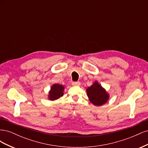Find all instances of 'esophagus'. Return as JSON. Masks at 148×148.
<instances>
[{
    "mask_svg": "<svg viewBox=\"0 0 148 148\" xmlns=\"http://www.w3.org/2000/svg\"><path fill=\"white\" fill-rule=\"evenodd\" d=\"M71 84L73 85V86H79L80 85V82H72V83H71Z\"/></svg>",
    "mask_w": 148,
    "mask_h": 148,
    "instance_id": "1",
    "label": "esophagus"
}]
</instances>
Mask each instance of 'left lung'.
I'll return each instance as SVG.
<instances>
[{"label": "left lung", "mask_w": 148, "mask_h": 148, "mask_svg": "<svg viewBox=\"0 0 148 148\" xmlns=\"http://www.w3.org/2000/svg\"><path fill=\"white\" fill-rule=\"evenodd\" d=\"M87 95L89 101L95 106H102L109 99V95L97 82L86 89Z\"/></svg>", "instance_id": "8db88e82"}]
</instances>
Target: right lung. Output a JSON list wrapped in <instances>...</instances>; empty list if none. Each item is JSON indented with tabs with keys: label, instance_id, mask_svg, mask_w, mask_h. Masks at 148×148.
Returning <instances> with one entry per match:
<instances>
[{
	"label": "right lung",
	"instance_id": "right-lung-1",
	"mask_svg": "<svg viewBox=\"0 0 148 148\" xmlns=\"http://www.w3.org/2000/svg\"><path fill=\"white\" fill-rule=\"evenodd\" d=\"M64 87L59 84H54L52 85L49 94V99L55 101L59 99L64 95Z\"/></svg>",
	"mask_w": 148,
	"mask_h": 148
}]
</instances>
